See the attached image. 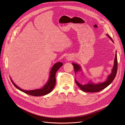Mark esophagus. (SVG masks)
Returning <instances> with one entry per match:
<instances>
[{
    "label": "esophagus",
    "instance_id": "obj_1",
    "mask_svg": "<svg viewBox=\"0 0 125 125\" xmlns=\"http://www.w3.org/2000/svg\"><path fill=\"white\" fill-rule=\"evenodd\" d=\"M66 59L67 60H72V59H73V57L71 55H68L66 57Z\"/></svg>",
    "mask_w": 125,
    "mask_h": 125
}]
</instances>
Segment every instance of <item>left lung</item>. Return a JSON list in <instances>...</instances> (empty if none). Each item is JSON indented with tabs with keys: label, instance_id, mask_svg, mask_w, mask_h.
<instances>
[{
	"label": "left lung",
	"instance_id": "left-lung-1",
	"mask_svg": "<svg viewBox=\"0 0 125 125\" xmlns=\"http://www.w3.org/2000/svg\"><path fill=\"white\" fill-rule=\"evenodd\" d=\"M107 36L113 42L111 37L107 34ZM74 67V73L75 74L76 73L81 71V68L79 64L77 63H72ZM117 53L116 52H115V63H114V65L113 67V68L112 69V72L111 74H110L108 76V78L106 80V81L104 82L103 83H100L98 84H94L91 82H89L88 84H85V85H82L80 84L79 82H78L77 80L75 79V81L76 84L79 86V87L83 91L85 92H89V93H96V92H99L101 91L102 90L105 89L108 86H109L112 81L115 78V76L117 73Z\"/></svg>",
	"mask_w": 125,
	"mask_h": 125
}]
</instances>
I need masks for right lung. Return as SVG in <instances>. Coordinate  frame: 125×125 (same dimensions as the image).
Listing matches in <instances>:
<instances>
[{
  "instance_id": "add662e5",
  "label": "right lung",
  "mask_w": 125,
  "mask_h": 125,
  "mask_svg": "<svg viewBox=\"0 0 125 125\" xmlns=\"http://www.w3.org/2000/svg\"><path fill=\"white\" fill-rule=\"evenodd\" d=\"M62 65L63 63L62 62H58L53 65V66L52 67L50 73V76L49 78V80H48V82L46 83V84L43 86V88L41 89L32 90H24L19 88V87H18L13 82V81L12 80L11 78L10 79L15 87H16L19 90L23 92V93L26 94L36 96L46 95L50 93L53 89L54 87H55L56 85V73L57 72V70Z\"/></svg>"
}]
</instances>
